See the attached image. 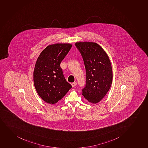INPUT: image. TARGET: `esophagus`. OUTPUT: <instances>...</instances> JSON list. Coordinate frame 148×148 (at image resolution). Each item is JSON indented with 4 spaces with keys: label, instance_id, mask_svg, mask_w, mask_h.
<instances>
[{
    "label": "esophagus",
    "instance_id": "obj_1",
    "mask_svg": "<svg viewBox=\"0 0 148 148\" xmlns=\"http://www.w3.org/2000/svg\"><path fill=\"white\" fill-rule=\"evenodd\" d=\"M76 84H77V83L75 82L72 83H71V85H72V87H75V86L76 85Z\"/></svg>",
    "mask_w": 148,
    "mask_h": 148
}]
</instances>
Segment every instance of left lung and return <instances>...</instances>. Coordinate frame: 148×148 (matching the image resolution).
Listing matches in <instances>:
<instances>
[{
	"label": "left lung",
	"mask_w": 148,
	"mask_h": 148,
	"mask_svg": "<svg viewBox=\"0 0 148 148\" xmlns=\"http://www.w3.org/2000/svg\"><path fill=\"white\" fill-rule=\"evenodd\" d=\"M75 45L85 66L86 83L82 95L90 103L96 104L104 97L112 83V67L109 56L95 42H77Z\"/></svg>",
	"instance_id": "obj_1"
}]
</instances>
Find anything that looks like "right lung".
<instances>
[{"instance_id":"add662e5","label":"right lung","mask_w":148,"mask_h":148,"mask_svg":"<svg viewBox=\"0 0 148 148\" xmlns=\"http://www.w3.org/2000/svg\"><path fill=\"white\" fill-rule=\"evenodd\" d=\"M72 47L69 43L49 45L36 61L34 71V87L39 97L46 103H57L72 88L60 67L61 61Z\"/></svg>"}]
</instances>
